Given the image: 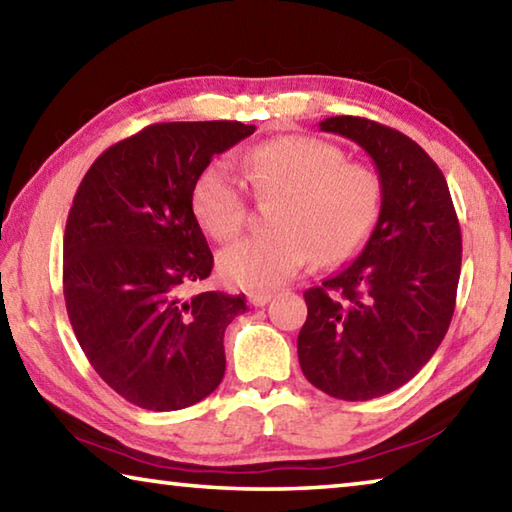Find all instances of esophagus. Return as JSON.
Here are the masks:
<instances>
[{"instance_id":"esophagus-1","label":"esophagus","mask_w":512,"mask_h":512,"mask_svg":"<svg viewBox=\"0 0 512 512\" xmlns=\"http://www.w3.org/2000/svg\"><path fill=\"white\" fill-rule=\"evenodd\" d=\"M271 298H273L271 291H250L248 293V302L253 307H264V305H268V302H271Z\"/></svg>"}]
</instances>
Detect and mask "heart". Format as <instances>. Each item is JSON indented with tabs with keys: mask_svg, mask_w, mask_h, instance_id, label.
I'll return each mask as SVG.
<instances>
[{
	"mask_svg": "<svg viewBox=\"0 0 512 512\" xmlns=\"http://www.w3.org/2000/svg\"><path fill=\"white\" fill-rule=\"evenodd\" d=\"M257 198L280 196L273 232H257L223 248L219 273L241 289L266 291L296 275L314 250L320 264L352 257L370 237L381 210L379 178L345 164L334 144L289 135L266 142L241 162ZM201 228L216 241L237 237L248 219V196L228 162H214L192 196Z\"/></svg>",
	"mask_w": 512,
	"mask_h": 512,
	"instance_id": "1",
	"label": "heart"
}]
</instances>
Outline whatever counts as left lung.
<instances>
[{
	"label": "left lung",
	"mask_w": 512,
	"mask_h": 512,
	"mask_svg": "<svg viewBox=\"0 0 512 512\" xmlns=\"http://www.w3.org/2000/svg\"><path fill=\"white\" fill-rule=\"evenodd\" d=\"M318 126L370 155L381 210L359 257L305 291L298 359L323 393L363 402L404 386L445 339L461 275V228L443 171L411 137L350 115Z\"/></svg>",
	"instance_id": "left-lung-1"
}]
</instances>
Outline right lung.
Masks as SVG:
<instances>
[{"label":"right lung","mask_w":512,"mask_h":512,"mask_svg":"<svg viewBox=\"0 0 512 512\" xmlns=\"http://www.w3.org/2000/svg\"><path fill=\"white\" fill-rule=\"evenodd\" d=\"M241 121L146 126L103 151L76 189L63 244L69 323L112 391L178 411L216 391L223 334L246 296L192 293L214 257L192 207L214 155L253 135Z\"/></svg>","instance_id":"right-lung-1"}]
</instances>
